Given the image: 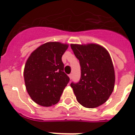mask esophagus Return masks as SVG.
Listing matches in <instances>:
<instances>
[{"mask_svg":"<svg viewBox=\"0 0 135 135\" xmlns=\"http://www.w3.org/2000/svg\"><path fill=\"white\" fill-rule=\"evenodd\" d=\"M69 77H70V79L71 80V78H72V74H70L69 75Z\"/></svg>","mask_w":135,"mask_h":135,"instance_id":"34e87169","label":"esophagus"}]
</instances>
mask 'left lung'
I'll list each match as a JSON object with an SVG mask.
<instances>
[{
	"instance_id": "left-lung-1",
	"label": "left lung",
	"mask_w": 135,
	"mask_h": 135,
	"mask_svg": "<svg viewBox=\"0 0 135 135\" xmlns=\"http://www.w3.org/2000/svg\"><path fill=\"white\" fill-rule=\"evenodd\" d=\"M79 59L81 78L71 83L78 103L86 108H95L108 101L114 89L115 71L109 52L101 45L71 44Z\"/></svg>"
}]
</instances>
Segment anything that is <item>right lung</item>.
<instances>
[{
  "label": "right lung",
  "mask_w": 135,
  "mask_h": 135,
  "mask_svg": "<svg viewBox=\"0 0 135 135\" xmlns=\"http://www.w3.org/2000/svg\"><path fill=\"white\" fill-rule=\"evenodd\" d=\"M68 44L48 42L36 49L27 58L23 76L27 93L44 107L59 102L70 78L64 71L62 55Z\"/></svg>",
  "instance_id": "add662e5"
}]
</instances>
